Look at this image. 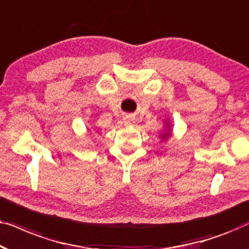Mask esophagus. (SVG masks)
I'll return each instance as SVG.
<instances>
[{"mask_svg": "<svg viewBox=\"0 0 249 249\" xmlns=\"http://www.w3.org/2000/svg\"><path fill=\"white\" fill-rule=\"evenodd\" d=\"M132 124H135V119L131 117H127L124 118V124L125 125H131Z\"/></svg>", "mask_w": 249, "mask_h": 249, "instance_id": "esophagus-1", "label": "esophagus"}]
</instances>
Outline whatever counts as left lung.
<instances>
[{
  "label": "left lung",
  "instance_id": "left-lung-1",
  "mask_svg": "<svg viewBox=\"0 0 249 249\" xmlns=\"http://www.w3.org/2000/svg\"><path fill=\"white\" fill-rule=\"evenodd\" d=\"M166 136H169V135H164V138H165V137H166Z\"/></svg>",
  "mask_w": 249,
  "mask_h": 249
}]
</instances>
